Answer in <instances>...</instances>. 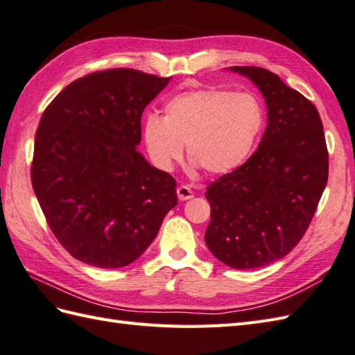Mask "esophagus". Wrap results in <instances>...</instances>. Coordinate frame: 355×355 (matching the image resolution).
Returning a JSON list of instances; mask_svg holds the SVG:
<instances>
[{
  "mask_svg": "<svg viewBox=\"0 0 355 355\" xmlns=\"http://www.w3.org/2000/svg\"><path fill=\"white\" fill-rule=\"evenodd\" d=\"M177 196H178L180 201H186V200H191V198H193V192H192L191 187L183 184V186H180L177 189Z\"/></svg>",
  "mask_w": 355,
  "mask_h": 355,
  "instance_id": "1",
  "label": "esophagus"
}]
</instances>
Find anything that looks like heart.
<instances>
[{
	"label": "heart",
	"mask_w": 355,
	"mask_h": 355,
	"mask_svg": "<svg viewBox=\"0 0 355 355\" xmlns=\"http://www.w3.org/2000/svg\"><path fill=\"white\" fill-rule=\"evenodd\" d=\"M162 118L150 114L142 125L148 157L155 168L172 171L186 154L193 168L224 175L248 159L263 128V109L251 94L202 87L164 103Z\"/></svg>",
	"instance_id": "1"
}]
</instances>
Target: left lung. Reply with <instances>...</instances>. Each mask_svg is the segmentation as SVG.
<instances>
[{
	"instance_id": "left-lung-1",
	"label": "left lung",
	"mask_w": 355,
	"mask_h": 355,
	"mask_svg": "<svg viewBox=\"0 0 355 355\" xmlns=\"http://www.w3.org/2000/svg\"><path fill=\"white\" fill-rule=\"evenodd\" d=\"M260 89L268 107L261 142L242 166L210 183L205 243L234 269L286 257L306 234L328 180V151L316 107L277 73L233 66Z\"/></svg>"
}]
</instances>
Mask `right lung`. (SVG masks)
Returning <instances> with one entry per match:
<instances>
[{
  "label": "right lung",
  "mask_w": 355,
  "mask_h": 355,
  "mask_svg": "<svg viewBox=\"0 0 355 355\" xmlns=\"http://www.w3.org/2000/svg\"><path fill=\"white\" fill-rule=\"evenodd\" d=\"M168 81L128 68L92 72L40 118L33 191L57 241L86 265H130L177 205L175 180L136 151L145 107Z\"/></svg>",
  "instance_id": "add662e5"
}]
</instances>
